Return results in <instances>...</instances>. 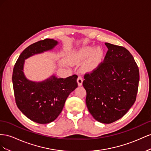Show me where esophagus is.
Returning <instances> with one entry per match:
<instances>
[{"label": "esophagus", "instance_id": "esophagus-1", "mask_svg": "<svg viewBox=\"0 0 151 151\" xmlns=\"http://www.w3.org/2000/svg\"><path fill=\"white\" fill-rule=\"evenodd\" d=\"M77 82H78V84L79 86H81V85H82V83H83V78H82V76H79L78 77V79H77Z\"/></svg>", "mask_w": 151, "mask_h": 151}]
</instances>
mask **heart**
<instances>
[{"label": "heart", "instance_id": "heart-1", "mask_svg": "<svg viewBox=\"0 0 151 151\" xmlns=\"http://www.w3.org/2000/svg\"><path fill=\"white\" fill-rule=\"evenodd\" d=\"M93 52V48L92 47H87L83 49L82 51H81L80 53H77L73 54L71 56V59L73 61H80L81 60L84 59L85 58H87L88 56L91 54ZM102 51L100 49H97L94 51L92 57L90 58L89 61L87 63V67L88 68H92L96 66L99 61L101 57Z\"/></svg>", "mask_w": 151, "mask_h": 151}]
</instances>
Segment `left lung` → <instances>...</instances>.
Instances as JSON below:
<instances>
[{
  "mask_svg": "<svg viewBox=\"0 0 151 151\" xmlns=\"http://www.w3.org/2000/svg\"><path fill=\"white\" fill-rule=\"evenodd\" d=\"M104 61L84 75L86 104L94 119L111 123L122 118L136 101L139 70L126 48L105 43Z\"/></svg>",
  "mask_w": 151,
  "mask_h": 151,
  "instance_id": "8db88e82",
  "label": "left lung"
}]
</instances>
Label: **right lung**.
<instances>
[{"instance_id": "1", "label": "right lung", "mask_w": 151, "mask_h": 151, "mask_svg": "<svg viewBox=\"0 0 151 151\" xmlns=\"http://www.w3.org/2000/svg\"><path fill=\"white\" fill-rule=\"evenodd\" d=\"M58 42L45 38L27 47L16 62L12 72V84L16 104L19 110L32 121L40 124L53 122L62 112L70 93L77 87L78 76L66 78L51 76L42 82L36 83L25 78L24 59L35 54L50 50Z\"/></svg>"}]
</instances>
